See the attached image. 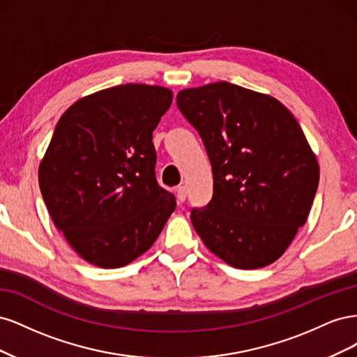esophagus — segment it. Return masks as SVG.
Masks as SVG:
<instances>
[{"label":"esophagus","mask_w":357,"mask_h":357,"mask_svg":"<svg viewBox=\"0 0 357 357\" xmlns=\"http://www.w3.org/2000/svg\"><path fill=\"white\" fill-rule=\"evenodd\" d=\"M176 192H177V201H178V202H183V201L186 199V195H188L186 186H178V188L176 189Z\"/></svg>","instance_id":"esophagus-1"}]
</instances>
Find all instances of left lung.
I'll use <instances>...</instances> for the list:
<instances>
[{"mask_svg": "<svg viewBox=\"0 0 357 357\" xmlns=\"http://www.w3.org/2000/svg\"><path fill=\"white\" fill-rule=\"evenodd\" d=\"M213 169V198L190 220L228 265L264 268L304 226L319 186L316 155L295 116L273 96L218 82L177 93Z\"/></svg>", "mask_w": 357, "mask_h": 357, "instance_id": "8db88e82", "label": "left lung"}]
</instances>
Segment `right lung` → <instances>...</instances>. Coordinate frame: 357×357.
I'll return each mask as SVG.
<instances>
[{
  "label": "right lung",
  "instance_id": "add662e5",
  "mask_svg": "<svg viewBox=\"0 0 357 357\" xmlns=\"http://www.w3.org/2000/svg\"><path fill=\"white\" fill-rule=\"evenodd\" d=\"M172 102L162 86L128 83L75 101L56 123L38 183L75 253L121 268L147 252L176 210L155 176L153 131Z\"/></svg>",
  "mask_w": 357,
  "mask_h": 357
}]
</instances>
